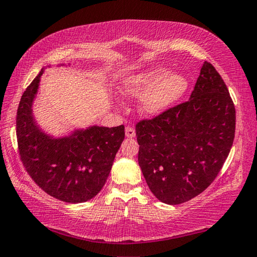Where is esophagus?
I'll list each match as a JSON object with an SVG mask.
<instances>
[{"label":"esophagus","instance_id":"obj_1","mask_svg":"<svg viewBox=\"0 0 257 257\" xmlns=\"http://www.w3.org/2000/svg\"><path fill=\"white\" fill-rule=\"evenodd\" d=\"M125 136L128 138H134L136 136V132H135V129L133 127H130V125H127L125 127Z\"/></svg>","mask_w":257,"mask_h":257}]
</instances>
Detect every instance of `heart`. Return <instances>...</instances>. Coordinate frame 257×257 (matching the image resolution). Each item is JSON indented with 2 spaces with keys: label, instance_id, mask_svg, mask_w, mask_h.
Wrapping results in <instances>:
<instances>
[{
  "label": "heart",
  "instance_id": "1",
  "mask_svg": "<svg viewBox=\"0 0 257 257\" xmlns=\"http://www.w3.org/2000/svg\"><path fill=\"white\" fill-rule=\"evenodd\" d=\"M188 88V81L180 73H170L167 68L156 67L133 74L121 84L123 95L142 99L139 110L145 115H157L179 101Z\"/></svg>",
  "mask_w": 257,
  "mask_h": 257
}]
</instances>
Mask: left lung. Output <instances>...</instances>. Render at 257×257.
I'll use <instances>...</instances> for the list:
<instances>
[{
  "label": "left lung",
  "mask_w": 257,
  "mask_h": 257,
  "mask_svg": "<svg viewBox=\"0 0 257 257\" xmlns=\"http://www.w3.org/2000/svg\"><path fill=\"white\" fill-rule=\"evenodd\" d=\"M235 124L226 84L204 62L189 101L136 123L138 163L153 194L174 206L202 193L229 155Z\"/></svg>",
  "instance_id": "obj_1"
}]
</instances>
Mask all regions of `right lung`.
Here are the masks:
<instances>
[{"mask_svg": "<svg viewBox=\"0 0 257 257\" xmlns=\"http://www.w3.org/2000/svg\"><path fill=\"white\" fill-rule=\"evenodd\" d=\"M43 73L41 69L26 88L18 106L19 155L28 174L46 193L65 202H85L103 188L124 139V125H93L57 139L45 135L31 109Z\"/></svg>", "mask_w": 257, "mask_h": 257, "instance_id": "obj_1", "label": "right lung"}]
</instances>
